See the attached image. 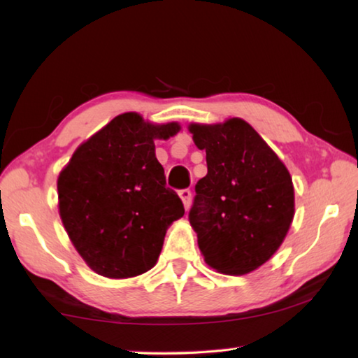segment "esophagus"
<instances>
[{
    "mask_svg": "<svg viewBox=\"0 0 358 358\" xmlns=\"http://www.w3.org/2000/svg\"><path fill=\"white\" fill-rule=\"evenodd\" d=\"M180 197H181V201H183L185 208H186V210L189 208V205H191V199H192L191 189H181V191H180Z\"/></svg>",
    "mask_w": 358,
    "mask_h": 358,
    "instance_id": "1",
    "label": "esophagus"
}]
</instances>
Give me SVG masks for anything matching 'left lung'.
Instances as JSON below:
<instances>
[{
    "label": "left lung",
    "instance_id": "left-lung-1",
    "mask_svg": "<svg viewBox=\"0 0 358 358\" xmlns=\"http://www.w3.org/2000/svg\"><path fill=\"white\" fill-rule=\"evenodd\" d=\"M189 132L207 153L208 169L197 181L189 210L199 248L220 273H250L286 238L294 220L292 178L245 120L192 123Z\"/></svg>",
    "mask_w": 358,
    "mask_h": 358
}]
</instances>
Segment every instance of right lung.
<instances>
[{
	"instance_id": "obj_1",
	"label": "right lung",
	"mask_w": 358,
	"mask_h": 358,
	"mask_svg": "<svg viewBox=\"0 0 358 358\" xmlns=\"http://www.w3.org/2000/svg\"><path fill=\"white\" fill-rule=\"evenodd\" d=\"M180 131L121 113L83 142L58 177V207L72 245L106 278H132L153 268L167 227L185 215L166 186L155 141Z\"/></svg>"
}]
</instances>
